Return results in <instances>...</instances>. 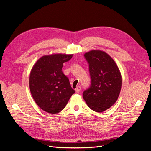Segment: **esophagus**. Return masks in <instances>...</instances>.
Returning <instances> with one entry per match:
<instances>
[{
    "label": "esophagus",
    "instance_id": "esophagus-1",
    "mask_svg": "<svg viewBox=\"0 0 151 151\" xmlns=\"http://www.w3.org/2000/svg\"><path fill=\"white\" fill-rule=\"evenodd\" d=\"M81 86H77V88H76V92L77 93H79V92H80V91H81Z\"/></svg>",
    "mask_w": 151,
    "mask_h": 151
}]
</instances>
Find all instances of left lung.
Wrapping results in <instances>:
<instances>
[{"mask_svg": "<svg viewBox=\"0 0 151 151\" xmlns=\"http://www.w3.org/2000/svg\"><path fill=\"white\" fill-rule=\"evenodd\" d=\"M89 63L90 88L84 91L83 98L93 111H106L116 103L122 88V75L116 63L109 55L99 50L84 54Z\"/></svg>", "mask_w": 151, "mask_h": 151, "instance_id": "8db88e82", "label": "left lung"}]
</instances>
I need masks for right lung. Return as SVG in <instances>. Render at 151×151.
<instances>
[{
  "label": "right lung",
  "mask_w": 151,
  "mask_h": 151,
  "mask_svg": "<svg viewBox=\"0 0 151 151\" xmlns=\"http://www.w3.org/2000/svg\"><path fill=\"white\" fill-rule=\"evenodd\" d=\"M73 54L53 53L40 57L31 68L29 89L33 99L43 111L56 114L65 107L75 93L62 69Z\"/></svg>",
  "instance_id": "obj_1"
}]
</instances>
